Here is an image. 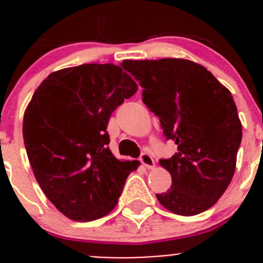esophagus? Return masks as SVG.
<instances>
[{"instance_id": "34e87169", "label": "esophagus", "mask_w": 263, "mask_h": 263, "mask_svg": "<svg viewBox=\"0 0 263 263\" xmlns=\"http://www.w3.org/2000/svg\"><path fill=\"white\" fill-rule=\"evenodd\" d=\"M140 160H141V163L144 164L147 169H153L154 166H155V161H154L153 156H151L150 154L144 153L141 155V158H140Z\"/></svg>"}]
</instances>
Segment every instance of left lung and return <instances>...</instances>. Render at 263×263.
Masks as SVG:
<instances>
[{
  "label": "left lung",
  "mask_w": 263,
  "mask_h": 263,
  "mask_svg": "<svg viewBox=\"0 0 263 263\" xmlns=\"http://www.w3.org/2000/svg\"><path fill=\"white\" fill-rule=\"evenodd\" d=\"M142 87V102L160 118L178 153L159 164L172 187L156 195L172 213L192 216L216 203L232 182L242 123L229 90L208 68L183 58L124 60Z\"/></svg>",
  "instance_id": "obj_1"
}]
</instances>
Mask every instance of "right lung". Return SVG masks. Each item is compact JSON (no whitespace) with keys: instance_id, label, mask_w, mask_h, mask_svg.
<instances>
[{"instance_id":"obj_1","label":"right lung","mask_w":263,"mask_h":263,"mask_svg":"<svg viewBox=\"0 0 263 263\" xmlns=\"http://www.w3.org/2000/svg\"><path fill=\"white\" fill-rule=\"evenodd\" d=\"M137 91L113 63H87L49 73L24 113L23 136L36 182L68 219L92 221L116 208L139 161L109 150L108 122Z\"/></svg>"}]
</instances>
